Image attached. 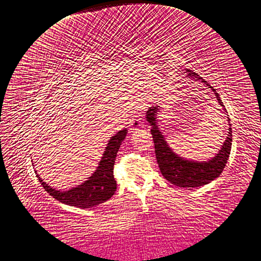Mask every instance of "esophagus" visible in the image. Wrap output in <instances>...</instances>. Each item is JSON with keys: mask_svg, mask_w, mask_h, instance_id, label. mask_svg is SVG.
I'll return each instance as SVG.
<instances>
[{"mask_svg": "<svg viewBox=\"0 0 261 261\" xmlns=\"http://www.w3.org/2000/svg\"><path fill=\"white\" fill-rule=\"evenodd\" d=\"M130 124V132H133L137 128L141 127L142 125V118L140 115H133L131 117V119L129 121Z\"/></svg>", "mask_w": 261, "mask_h": 261, "instance_id": "34e87169", "label": "esophagus"}]
</instances>
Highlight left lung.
I'll list each match as a JSON object with an SVG mask.
<instances>
[{"mask_svg":"<svg viewBox=\"0 0 261 261\" xmlns=\"http://www.w3.org/2000/svg\"><path fill=\"white\" fill-rule=\"evenodd\" d=\"M189 75H194V77H198V74L193 72L192 70H188ZM198 79H201L198 77ZM205 85H207L209 88L215 92V95L218 99L223 111L225 108L223 107V103L221 102L219 94L217 93L216 90L208 85L207 81L201 80ZM159 112L158 106L149 107L148 111L146 112V120L148 121L149 125H152V132L153 141L155 145V154L156 159L158 163V167L161 169L162 174L166 180L172 183L173 186H176L179 188H198L203 187L205 184H208L212 181H214L216 178H218L223 171L224 167L228 162V158L231 152V145H232V129L229 128V134L226 137L224 143L221 146V149L213 159H210L208 162L204 163H197V162H189L184 161L183 158L175 155L169 145L167 144V142L164 139V136L162 132L159 131V128L157 125L156 115ZM229 119V118H228ZM230 121V119L228 120ZM229 127L231 124L229 123Z\"/></svg>","mask_w":261,"mask_h":261,"instance_id":"8db88e82","label":"left lung"}]
</instances>
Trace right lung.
<instances>
[{"instance_id":"right-lung-1","label":"right lung","mask_w":261,"mask_h":261,"mask_svg":"<svg viewBox=\"0 0 261 261\" xmlns=\"http://www.w3.org/2000/svg\"><path fill=\"white\" fill-rule=\"evenodd\" d=\"M125 136H127V129H123L111 138L97 169L81 186L65 192L57 191L43 182L36 172L41 186L49 195L66 205L78 208H91L105 203L115 194L117 189V183L114 178V165L117 153Z\"/></svg>"}]
</instances>
